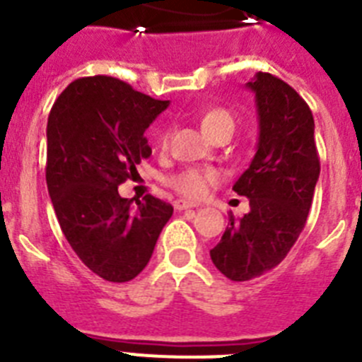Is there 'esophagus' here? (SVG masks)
<instances>
[{"instance_id": "obj_1", "label": "esophagus", "mask_w": 362, "mask_h": 362, "mask_svg": "<svg viewBox=\"0 0 362 362\" xmlns=\"http://www.w3.org/2000/svg\"><path fill=\"white\" fill-rule=\"evenodd\" d=\"M196 206L197 204L190 203V201H185V199H177L174 203V209L179 210V212H181V210H187V209H196Z\"/></svg>"}]
</instances>
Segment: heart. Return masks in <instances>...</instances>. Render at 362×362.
I'll list each match as a JSON object with an SVG mask.
<instances>
[{
	"mask_svg": "<svg viewBox=\"0 0 362 362\" xmlns=\"http://www.w3.org/2000/svg\"><path fill=\"white\" fill-rule=\"evenodd\" d=\"M235 123H233V117L226 108L214 107L209 108L201 116V129L206 136H214L219 130L230 129L233 130ZM170 141V130H163V134L159 136V146L166 148ZM217 174L214 170H197V168H187V170L179 172L174 177L170 179V185L179 192L183 194L185 197H190V199H197V197L204 196V192L209 188V185L216 183Z\"/></svg>",
	"mask_w": 362,
	"mask_h": 362,
	"instance_id": "heart-1",
	"label": "heart"
}]
</instances>
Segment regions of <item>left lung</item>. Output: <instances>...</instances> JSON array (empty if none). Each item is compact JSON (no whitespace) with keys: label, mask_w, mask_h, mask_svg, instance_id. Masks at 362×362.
<instances>
[{"label":"left lung","mask_w":362,"mask_h":362,"mask_svg":"<svg viewBox=\"0 0 362 362\" xmlns=\"http://www.w3.org/2000/svg\"><path fill=\"white\" fill-rule=\"evenodd\" d=\"M246 86L259 114L257 152L233 190L250 199V212L233 219L210 250L230 281H250L286 257L306 225L319 179L313 116L288 83L257 72Z\"/></svg>","instance_id":"left-lung-1"}]
</instances>
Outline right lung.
Returning <instances> with one entry per match:
<instances>
[{
    "label": "right lung",
    "mask_w": 362,
    "mask_h": 362,
    "mask_svg": "<svg viewBox=\"0 0 362 362\" xmlns=\"http://www.w3.org/2000/svg\"><path fill=\"white\" fill-rule=\"evenodd\" d=\"M166 107L121 79L92 76L70 83L50 110L47 187L57 221L83 264L110 283L148 264L174 212L150 194L132 204L117 192L150 158L145 130Z\"/></svg>",
    "instance_id": "right-lung-1"
}]
</instances>
